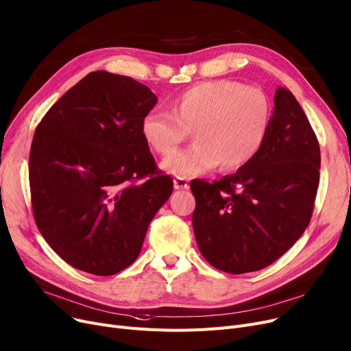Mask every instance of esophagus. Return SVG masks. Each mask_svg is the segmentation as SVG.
I'll use <instances>...</instances> for the list:
<instances>
[{"mask_svg":"<svg viewBox=\"0 0 351 351\" xmlns=\"http://www.w3.org/2000/svg\"><path fill=\"white\" fill-rule=\"evenodd\" d=\"M189 187V181L184 177H176L174 178V189L176 190H182Z\"/></svg>","mask_w":351,"mask_h":351,"instance_id":"obj_1","label":"esophagus"}]
</instances>
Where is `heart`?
Masks as SVG:
<instances>
[{"label":"heart","instance_id":"heart-1","mask_svg":"<svg viewBox=\"0 0 351 351\" xmlns=\"http://www.w3.org/2000/svg\"><path fill=\"white\" fill-rule=\"evenodd\" d=\"M271 120V99L261 88L215 80L180 94L171 114L148 112L141 121V136L153 152L169 156L193 130L196 144L161 162L167 173L193 177L219 164L228 171L245 165L260 152Z\"/></svg>","mask_w":351,"mask_h":351}]
</instances>
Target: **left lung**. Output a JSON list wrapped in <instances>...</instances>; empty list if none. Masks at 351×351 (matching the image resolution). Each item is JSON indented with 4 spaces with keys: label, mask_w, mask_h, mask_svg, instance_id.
I'll return each mask as SVG.
<instances>
[{
    "label": "left lung",
    "mask_w": 351,
    "mask_h": 351,
    "mask_svg": "<svg viewBox=\"0 0 351 351\" xmlns=\"http://www.w3.org/2000/svg\"><path fill=\"white\" fill-rule=\"evenodd\" d=\"M320 145L295 97L274 94L260 152L220 181L193 180V228L203 257L230 274L257 271L285 254L307 228L320 180Z\"/></svg>",
    "instance_id": "1"
}]
</instances>
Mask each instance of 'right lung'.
<instances>
[{
	"label": "right lung",
	"mask_w": 351,
	"mask_h": 351,
	"mask_svg": "<svg viewBox=\"0 0 351 351\" xmlns=\"http://www.w3.org/2000/svg\"><path fill=\"white\" fill-rule=\"evenodd\" d=\"M158 98L131 77L94 71L38 124L29 153L37 227L74 269L112 276L138 257L173 193L141 136Z\"/></svg>",
	"instance_id": "right-lung-1"
}]
</instances>
